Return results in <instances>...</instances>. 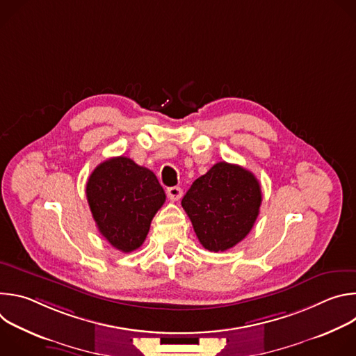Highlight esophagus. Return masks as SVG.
<instances>
[{
	"label": "esophagus",
	"instance_id": "obj_1",
	"mask_svg": "<svg viewBox=\"0 0 356 356\" xmlns=\"http://www.w3.org/2000/svg\"><path fill=\"white\" fill-rule=\"evenodd\" d=\"M168 195H169V198H170V200L177 201V200H180V198H181V195H183V190H181L180 187H169V188H168Z\"/></svg>",
	"mask_w": 356,
	"mask_h": 356
}]
</instances>
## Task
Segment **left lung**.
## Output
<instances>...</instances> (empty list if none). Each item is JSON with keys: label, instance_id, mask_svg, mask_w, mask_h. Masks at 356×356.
I'll use <instances>...</instances> for the list:
<instances>
[{"label": "left lung", "instance_id": "1", "mask_svg": "<svg viewBox=\"0 0 356 356\" xmlns=\"http://www.w3.org/2000/svg\"><path fill=\"white\" fill-rule=\"evenodd\" d=\"M261 202V184L253 173L218 162L191 184L181 206L200 243L210 252H224L249 234Z\"/></svg>", "mask_w": 356, "mask_h": 356}]
</instances>
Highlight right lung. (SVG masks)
Instances as JSON below:
<instances>
[{
	"label": "right lung",
	"instance_id": "1",
	"mask_svg": "<svg viewBox=\"0 0 356 356\" xmlns=\"http://www.w3.org/2000/svg\"><path fill=\"white\" fill-rule=\"evenodd\" d=\"M86 195L99 234L115 249H138L166 194L154 172L117 156L99 163L88 177Z\"/></svg>",
	"mask_w": 356,
	"mask_h": 356
}]
</instances>
